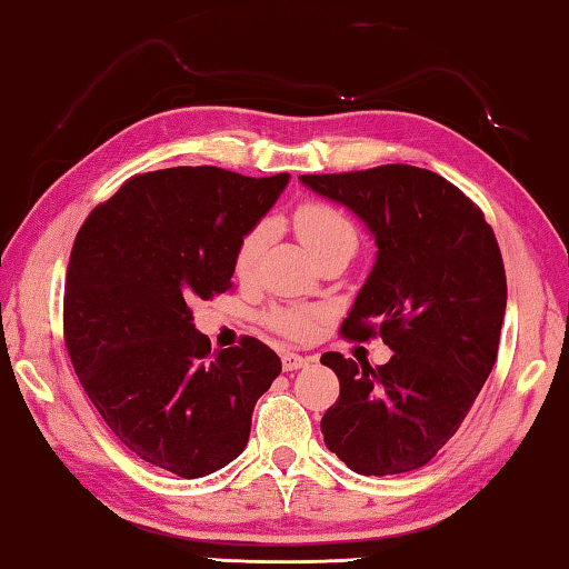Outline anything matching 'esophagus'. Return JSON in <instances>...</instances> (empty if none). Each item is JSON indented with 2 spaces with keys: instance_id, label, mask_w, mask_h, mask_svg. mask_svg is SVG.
Returning <instances> with one entry per match:
<instances>
[{
  "instance_id": "esophagus-1",
  "label": "esophagus",
  "mask_w": 569,
  "mask_h": 569,
  "mask_svg": "<svg viewBox=\"0 0 569 569\" xmlns=\"http://www.w3.org/2000/svg\"><path fill=\"white\" fill-rule=\"evenodd\" d=\"M313 359L311 356H301V353H293V351H286L281 353V363H283V371H296V369H303V366L311 363Z\"/></svg>"
}]
</instances>
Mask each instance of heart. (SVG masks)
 I'll use <instances>...</instances> for the list:
<instances>
[{
  "label": "heart",
  "mask_w": 569,
  "mask_h": 569,
  "mask_svg": "<svg viewBox=\"0 0 569 569\" xmlns=\"http://www.w3.org/2000/svg\"><path fill=\"white\" fill-rule=\"evenodd\" d=\"M291 218L296 233L301 236V240L316 258H321L333 248H356V243H359L356 226L339 208L326 203V200H303V203L296 206ZM268 238H271V228H268V223H256L238 240L233 271L240 281H253L258 271H261ZM316 319H319V316L306 306H273L263 313L268 329H273L276 333H281L286 339L293 341L308 339L316 326Z\"/></svg>",
  "instance_id": "1"
}]
</instances>
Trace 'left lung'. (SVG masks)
Wrapping results in <instances>:
<instances>
[{
	"mask_svg": "<svg viewBox=\"0 0 569 569\" xmlns=\"http://www.w3.org/2000/svg\"><path fill=\"white\" fill-rule=\"evenodd\" d=\"M301 180L349 206L379 246L341 336L393 351L377 369L321 356L341 387L323 441L359 475L413 471L457 435L495 369L507 308L495 230L457 186L403 162Z\"/></svg>",
	"mask_w": 569,
	"mask_h": 569,
	"instance_id": "obj_1",
	"label": "left lung"
}]
</instances>
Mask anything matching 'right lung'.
Returning <instances> with one entry per match:
<instances>
[{"instance_id":"right-lung-1","label":"right lung","mask_w":569,"mask_h":569,"mask_svg":"<svg viewBox=\"0 0 569 569\" xmlns=\"http://www.w3.org/2000/svg\"><path fill=\"white\" fill-rule=\"evenodd\" d=\"M288 172L168 168L124 180L84 220L64 281V346L94 409L132 455L196 479L248 445L250 413L281 373L253 336L210 351L192 303L233 288L238 240Z\"/></svg>"}]
</instances>
